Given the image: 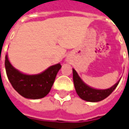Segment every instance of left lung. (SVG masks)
<instances>
[{
  "label": "left lung",
  "instance_id": "obj_1",
  "mask_svg": "<svg viewBox=\"0 0 129 129\" xmlns=\"http://www.w3.org/2000/svg\"><path fill=\"white\" fill-rule=\"evenodd\" d=\"M73 75L74 85L77 95L82 100L89 102H98L107 98L115 89L120 81L119 80L115 85L108 89H95L84 83L74 69H73Z\"/></svg>",
  "mask_w": 129,
  "mask_h": 129
}]
</instances>
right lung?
Masks as SVG:
<instances>
[{"mask_svg": "<svg viewBox=\"0 0 129 129\" xmlns=\"http://www.w3.org/2000/svg\"><path fill=\"white\" fill-rule=\"evenodd\" d=\"M5 71L12 86L21 96L30 99H42L51 90L56 74L61 69L60 63L52 66L42 73L28 75L20 73L10 64L5 56Z\"/></svg>", "mask_w": 129, "mask_h": 129, "instance_id": "right-lung-1", "label": "right lung"}]
</instances>
